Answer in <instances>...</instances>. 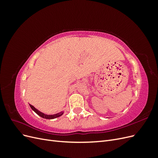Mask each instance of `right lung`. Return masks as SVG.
Masks as SVG:
<instances>
[{
	"instance_id": "right-lung-1",
	"label": "right lung",
	"mask_w": 158,
	"mask_h": 158,
	"mask_svg": "<svg viewBox=\"0 0 158 158\" xmlns=\"http://www.w3.org/2000/svg\"><path fill=\"white\" fill-rule=\"evenodd\" d=\"M31 108L32 109V110H33L38 115H40V117L44 118H47V119H52V118H56V117H59L60 116H61L62 114H63V112H60L59 113H57V114H51V115H49V114H45L44 113H43L41 112H40V111H38V110L37 109H35L34 107H33V106H31V105H30Z\"/></svg>"
}]
</instances>
